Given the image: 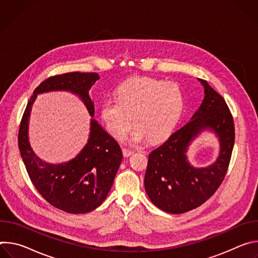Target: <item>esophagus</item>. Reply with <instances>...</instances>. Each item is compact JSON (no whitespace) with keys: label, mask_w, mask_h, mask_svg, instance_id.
<instances>
[{"label":"esophagus","mask_w":258,"mask_h":258,"mask_svg":"<svg viewBox=\"0 0 258 258\" xmlns=\"http://www.w3.org/2000/svg\"><path fill=\"white\" fill-rule=\"evenodd\" d=\"M122 153H123V156H124V157H130L131 155L134 154V151H133V150H130V149H126V148H123V149H122Z\"/></svg>","instance_id":"1"}]
</instances>
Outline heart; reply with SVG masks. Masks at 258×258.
Instances as JSON below:
<instances>
[{
    "instance_id": "heart-1",
    "label": "heart",
    "mask_w": 258,
    "mask_h": 258,
    "mask_svg": "<svg viewBox=\"0 0 258 258\" xmlns=\"http://www.w3.org/2000/svg\"><path fill=\"white\" fill-rule=\"evenodd\" d=\"M182 109V92L175 83L134 78L117 88L115 99L102 102L100 118L107 132L118 140H123L135 124L133 143L149 139L158 142L173 131Z\"/></svg>"
}]
</instances>
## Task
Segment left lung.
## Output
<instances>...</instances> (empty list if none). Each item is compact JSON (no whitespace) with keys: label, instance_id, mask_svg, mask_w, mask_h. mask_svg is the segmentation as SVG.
<instances>
[{"label":"left lung","instance_id":"obj_1","mask_svg":"<svg viewBox=\"0 0 258 258\" xmlns=\"http://www.w3.org/2000/svg\"><path fill=\"white\" fill-rule=\"evenodd\" d=\"M202 104L191 119L149 154L144 185L147 195L159 209L173 214L190 211L207 201L224 180L235 143L234 119L225 99L204 80ZM209 129L219 138L220 154L206 168L187 160L190 142Z\"/></svg>","mask_w":258,"mask_h":258}]
</instances>
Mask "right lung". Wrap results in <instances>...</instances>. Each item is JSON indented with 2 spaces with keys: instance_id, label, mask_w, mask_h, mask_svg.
Instances as JSON below:
<instances>
[{
  "instance_id": "1",
  "label": "right lung",
  "mask_w": 258,
  "mask_h": 258,
  "mask_svg": "<svg viewBox=\"0 0 258 258\" xmlns=\"http://www.w3.org/2000/svg\"><path fill=\"white\" fill-rule=\"evenodd\" d=\"M99 79L96 72H68L44 81L27 103L18 133L20 155L33 186L51 205L72 214L90 212L106 199L122 160L120 146L97 120L91 119L89 140L80 154L68 162L48 163L30 147L29 115L36 95L67 91L81 98L93 117L95 107L89 91Z\"/></svg>"
}]
</instances>
